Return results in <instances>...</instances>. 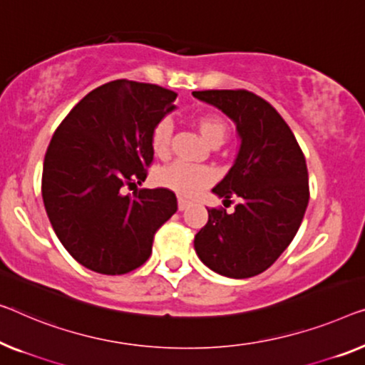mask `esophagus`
<instances>
[{"label":"esophagus","mask_w":365,"mask_h":365,"mask_svg":"<svg viewBox=\"0 0 365 365\" xmlns=\"http://www.w3.org/2000/svg\"><path fill=\"white\" fill-rule=\"evenodd\" d=\"M190 206V201L185 200V198H178V211H183L187 210Z\"/></svg>","instance_id":"obj_1"}]
</instances>
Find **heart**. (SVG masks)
Segmentation results:
<instances>
[{
    "instance_id": "heart-1",
    "label": "heart",
    "mask_w": 365,
    "mask_h": 365,
    "mask_svg": "<svg viewBox=\"0 0 365 365\" xmlns=\"http://www.w3.org/2000/svg\"><path fill=\"white\" fill-rule=\"evenodd\" d=\"M195 126L203 140L211 148L216 149L227 139V124L225 119L217 114H201L195 119ZM172 138V123L168 119H162L152 130V150L157 157H165L170 149ZM213 182V173L205 167H193L187 164H175L162 168L159 172V183L180 197H193L200 190Z\"/></svg>"
}]
</instances>
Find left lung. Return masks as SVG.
<instances>
[{
  "instance_id": "left-lung-1",
  "label": "left lung",
  "mask_w": 365,
  "mask_h": 365,
  "mask_svg": "<svg viewBox=\"0 0 365 365\" xmlns=\"http://www.w3.org/2000/svg\"><path fill=\"white\" fill-rule=\"evenodd\" d=\"M236 124L239 150L226 177L211 190L237 198L232 213L210 208L208 222L195 236L206 267L230 279L267 270L293 241L309 200L304 155L284 118L247 90L193 91Z\"/></svg>"
}]
</instances>
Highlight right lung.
I'll return each instance as SVG.
<instances>
[{
	"label": "right lung",
	"mask_w": 365,
	"mask_h": 365,
	"mask_svg": "<svg viewBox=\"0 0 365 365\" xmlns=\"http://www.w3.org/2000/svg\"><path fill=\"white\" fill-rule=\"evenodd\" d=\"M177 93L114 80L90 91L48 144L42 200L58 241L83 267L121 275L149 259L159 227L177 211L167 188L124 187L145 180L152 130L175 110Z\"/></svg>",
	"instance_id": "obj_1"
}]
</instances>
